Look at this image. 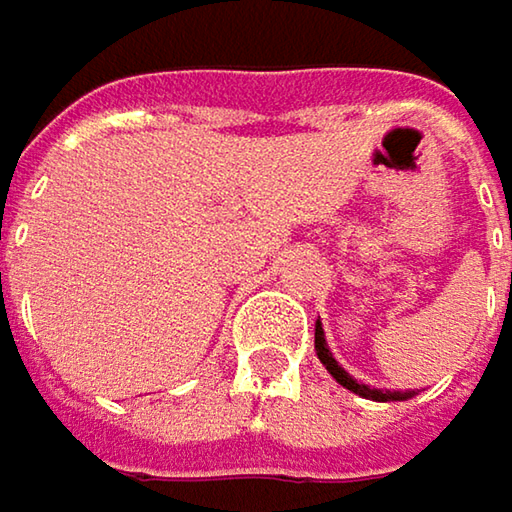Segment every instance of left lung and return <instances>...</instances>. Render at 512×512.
<instances>
[{
	"label": "left lung",
	"instance_id": "1",
	"mask_svg": "<svg viewBox=\"0 0 512 512\" xmlns=\"http://www.w3.org/2000/svg\"><path fill=\"white\" fill-rule=\"evenodd\" d=\"M314 349H317L320 364L329 370V376H332L338 384H344V387L352 390V393L364 396V399H373V402H405V399L417 396L414 390H382V387H370V384L352 379L347 370L335 361L332 349H329V344H326V332H323V323H320V320H314Z\"/></svg>",
	"mask_w": 512,
	"mask_h": 512
}]
</instances>
